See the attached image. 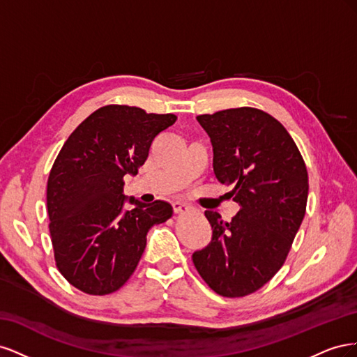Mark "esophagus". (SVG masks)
<instances>
[{
  "instance_id": "esophagus-1",
  "label": "esophagus",
  "mask_w": 357,
  "mask_h": 357,
  "mask_svg": "<svg viewBox=\"0 0 357 357\" xmlns=\"http://www.w3.org/2000/svg\"><path fill=\"white\" fill-rule=\"evenodd\" d=\"M172 208H174L176 213H183V211H188L189 210L188 205L185 202H181V201H174V202H172Z\"/></svg>"
}]
</instances>
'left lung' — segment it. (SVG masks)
<instances>
[{"label":"left lung","instance_id":"1","mask_svg":"<svg viewBox=\"0 0 357 357\" xmlns=\"http://www.w3.org/2000/svg\"><path fill=\"white\" fill-rule=\"evenodd\" d=\"M213 146V171L238 202L231 222L207 210L213 235L192 261L215 294H253L283 266L305 215L308 174L286 128L268 113L240 107L197 117Z\"/></svg>","mask_w":357,"mask_h":357}]
</instances>
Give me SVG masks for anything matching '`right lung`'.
I'll use <instances>...</instances> for the list:
<instances>
[{"mask_svg":"<svg viewBox=\"0 0 357 357\" xmlns=\"http://www.w3.org/2000/svg\"><path fill=\"white\" fill-rule=\"evenodd\" d=\"M176 121L174 114L105 105L62 146L47 180L49 229L59 273L84 294L121 289L142 259L149 229L172 215L167 201L125 197L123 177L137 176L153 139Z\"/></svg>","mask_w":357,"mask_h":357,"instance_id":"add662e5","label":"right lung"}]
</instances>
